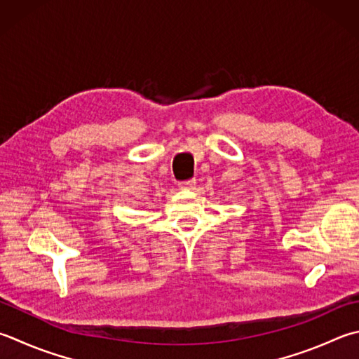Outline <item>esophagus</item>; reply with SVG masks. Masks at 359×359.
<instances>
[{
    "mask_svg": "<svg viewBox=\"0 0 359 359\" xmlns=\"http://www.w3.org/2000/svg\"><path fill=\"white\" fill-rule=\"evenodd\" d=\"M195 186V180H186V181H180L178 182V187L180 189H192Z\"/></svg>",
    "mask_w": 359,
    "mask_h": 359,
    "instance_id": "34e87169",
    "label": "esophagus"
}]
</instances>
